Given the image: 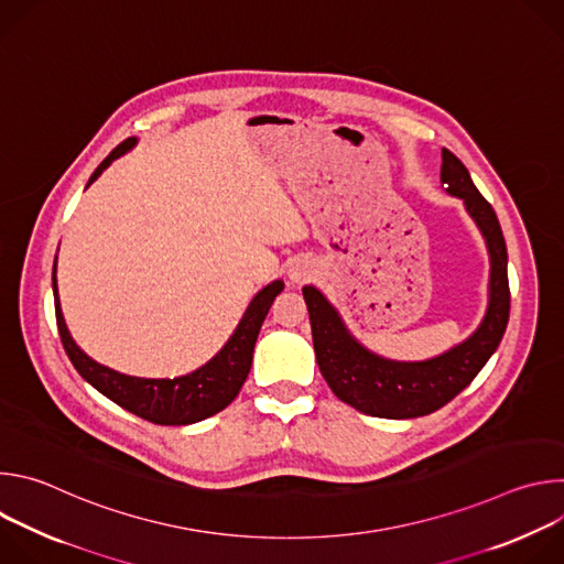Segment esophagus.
<instances>
[{
  "mask_svg": "<svg viewBox=\"0 0 564 564\" xmlns=\"http://www.w3.org/2000/svg\"><path fill=\"white\" fill-rule=\"evenodd\" d=\"M290 281L292 283H303V281H307L312 274H314V268H312V263L310 261H305V259H296L292 265H290Z\"/></svg>",
  "mask_w": 564,
  "mask_h": 564,
  "instance_id": "esophagus-1",
  "label": "esophagus"
}]
</instances>
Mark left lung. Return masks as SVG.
Returning <instances> with one entry per match:
<instances>
[{"instance_id": "8db88e82", "label": "left lung", "mask_w": 564, "mask_h": 564, "mask_svg": "<svg viewBox=\"0 0 564 564\" xmlns=\"http://www.w3.org/2000/svg\"><path fill=\"white\" fill-rule=\"evenodd\" d=\"M442 183L464 200L468 216L487 240L491 276L489 305L477 330L455 348L426 361H392L366 350L346 328L333 303L314 285L303 288L312 344L321 375L344 404L383 420H411L435 413L485 368L509 324L507 243L491 203L477 192L462 160L442 149Z\"/></svg>"}]
</instances>
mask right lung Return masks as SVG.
<instances>
[{"label":"right lung","mask_w":564,"mask_h":564,"mask_svg":"<svg viewBox=\"0 0 564 564\" xmlns=\"http://www.w3.org/2000/svg\"><path fill=\"white\" fill-rule=\"evenodd\" d=\"M135 142H138L135 138H127L124 142H120L94 172V176L89 178V185L98 181V176L113 163L116 158L133 149ZM281 290H283V281H272L270 285H265L248 305L243 318H240V324L236 326L229 341L220 348V352H216V357H212L198 370L183 377H174V379H142V377H129L118 370H111L94 361L89 355H85V350L77 348L62 316L59 296H57V276L53 265L55 318H57L62 346L70 364L79 375H83V379H87L96 390H100L105 397L116 401L120 409L160 426L196 424L200 420H207L220 413L225 406L231 404L240 386L246 383L250 375L259 330L272 307V301L276 299V294H281Z\"/></svg>","instance_id":"obj_1"}]
</instances>
